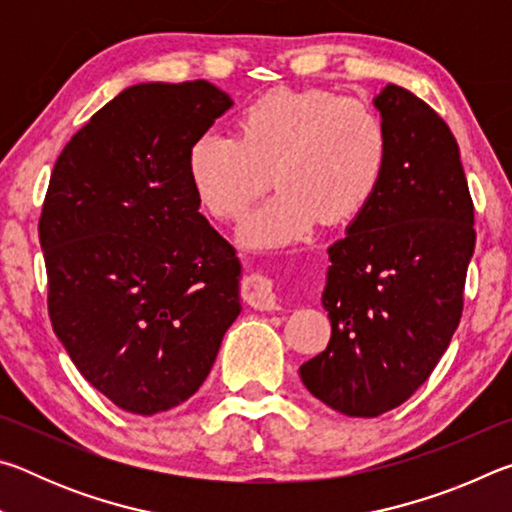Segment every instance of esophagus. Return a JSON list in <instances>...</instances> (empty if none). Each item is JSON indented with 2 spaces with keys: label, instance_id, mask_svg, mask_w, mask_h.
<instances>
[{
  "label": "esophagus",
  "instance_id": "34e87169",
  "mask_svg": "<svg viewBox=\"0 0 512 512\" xmlns=\"http://www.w3.org/2000/svg\"><path fill=\"white\" fill-rule=\"evenodd\" d=\"M241 296L248 302L250 307L259 311H275L280 309V298H277L273 280H268L262 273H253L244 280V289H241Z\"/></svg>",
  "mask_w": 512,
  "mask_h": 512
}]
</instances>
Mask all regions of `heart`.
<instances>
[{
    "instance_id": "1",
    "label": "heart",
    "mask_w": 512,
    "mask_h": 512,
    "mask_svg": "<svg viewBox=\"0 0 512 512\" xmlns=\"http://www.w3.org/2000/svg\"><path fill=\"white\" fill-rule=\"evenodd\" d=\"M391 140L379 112L325 90H273L237 119V137L207 131L187 151L196 201L214 219L246 210L280 187L241 225L253 248L305 239L318 221L348 223L366 210L386 176Z\"/></svg>"
}]
</instances>
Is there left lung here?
<instances>
[{
    "instance_id": "8db88e82",
    "label": "left lung",
    "mask_w": 512,
    "mask_h": 512,
    "mask_svg": "<svg viewBox=\"0 0 512 512\" xmlns=\"http://www.w3.org/2000/svg\"><path fill=\"white\" fill-rule=\"evenodd\" d=\"M372 103L391 140L386 176L327 248L332 339L300 366L307 391L350 418H377L429 379L461 320L476 241L461 151L443 117L393 83Z\"/></svg>"
}]
</instances>
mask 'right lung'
Wrapping results in <instances>:
<instances>
[{
  "label": "right lung",
  "mask_w": 512,
  "mask_h": 512,
  "mask_svg": "<svg viewBox=\"0 0 512 512\" xmlns=\"http://www.w3.org/2000/svg\"><path fill=\"white\" fill-rule=\"evenodd\" d=\"M228 108L207 81L131 85L51 173L38 225L51 325L128 413L189 400L241 311L235 248L198 212L187 176L189 146Z\"/></svg>",
  "instance_id": "right-lung-1"
}]
</instances>
